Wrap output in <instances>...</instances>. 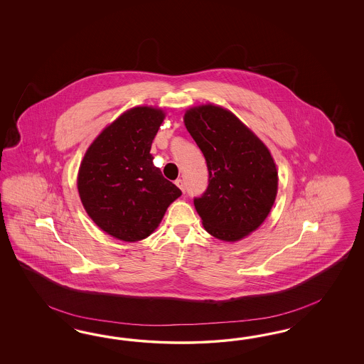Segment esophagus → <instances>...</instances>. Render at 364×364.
<instances>
[{
	"mask_svg": "<svg viewBox=\"0 0 364 364\" xmlns=\"http://www.w3.org/2000/svg\"><path fill=\"white\" fill-rule=\"evenodd\" d=\"M175 184H176L177 187L180 188L183 192H186V186H184V181H183L181 178H177L176 181H175Z\"/></svg>",
	"mask_w": 364,
	"mask_h": 364,
	"instance_id": "esophagus-1",
	"label": "esophagus"
}]
</instances>
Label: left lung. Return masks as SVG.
Listing matches in <instances>:
<instances>
[{
	"label": "left lung",
	"mask_w": 364,
	"mask_h": 364,
	"mask_svg": "<svg viewBox=\"0 0 364 364\" xmlns=\"http://www.w3.org/2000/svg\"><path fill=\"white\" fill-rule=\"evenodd\" d=\"M184 122L208 168V187L193 198L203 225L216 239L240 240L260 227L275 203L274 159L230 110L201 105L187 110Z\"/></svg>",
	"instance_id": "left-lung-1"
}]
</instances>
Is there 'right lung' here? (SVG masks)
Returning <instances> with one entry per match:
<instances>
[{"instance_id":"obj_1","label":"right lung","mask_w":364,"mask_h":364,"mask_svg":"<svg viewBox=\"0 0 364 364\" xmlns=\"http://www.w3.org/2000/svg\"><path fill=\"white\" fill-rule=\"evenodd\" d=\"M166 114L125 112L89 146L78 171L82 205L102 231L124 242L148 237L181 191L154 166L151 145Z\"/></svg>"}]
</instances>
